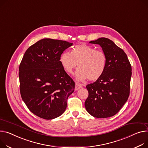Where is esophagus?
<instances>
[{"label":"esophagus","mask_w":148,"mask_h":148,"mask_svg":"<svg viewBox=\"0 0 148 148\" xmlns=\"http://www.w3.org/2000/svg\"><path fill=\"white\" fill-rule=\"evenodd\" d=\"M82 87V86L80 84H78L77 83H75V90H78V89H80V88Z\"/></svg>","instance_id":"34e87169"}]
</instances>
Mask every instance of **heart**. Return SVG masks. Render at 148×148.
I'll return each mask as SVG.
<instances>
[{"mask_svg":"<svg viewBox=\"0 0 148 148\" xmlns=\"http://www.w3.org/2000/svg\"><path fill=\"white\" fill-rule=\"evenodd\" d=\"M60 62L69 74H73L78 64L80 68L75 73L77 80L84 82L88 78L91 81H96L104 73L106 57L103 51L96 50L92 46L78 45L73 47L71 52L65 51L62 53Z\"/></svg>","mask_w":148,"mask_h":148,"instance_id":"b5f03b06","label":"heart"}]
</instances>
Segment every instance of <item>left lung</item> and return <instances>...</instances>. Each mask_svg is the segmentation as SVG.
<instances>
[{
    "label": "left lung",
    "instance_id": "left-lung-1",
    "mask_svg": "<svg viewBox=\"0 0 148 148\" xmlns=\"http://www.w3.org/2000/svg\"><path fill=\"white\" fill-rule=\"evenodd\" d=\"M89 43L102 47L106 65L99 79L86 86L88 96L85 108L94 117H110L121 110L129 98L132 66L124 51L110 39L101 37Z\"/></svg>",
    "mask_w": 148,
    "mask_h": 148
}]
</instances>
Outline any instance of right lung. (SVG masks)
Here are the masks:
<instances>
[{
  "mask_svg": "<svg viewBox=\"0 0 148 148\" xmlns=\"http://www.w3.org/2000/svg\"><path fill=\"white\" fill-rule=\"evenodd\" d=\"M73 43L43 38L29 47L19 68L23 101L34 115L46 120L61 115L75 83L62 68L60 58Z\"/></svg>",
  "mask_w": 148,
  "mask_h": 148,
  "instance_id": "right-lung-1",
  "label": "right lung"
}]
</instances>
